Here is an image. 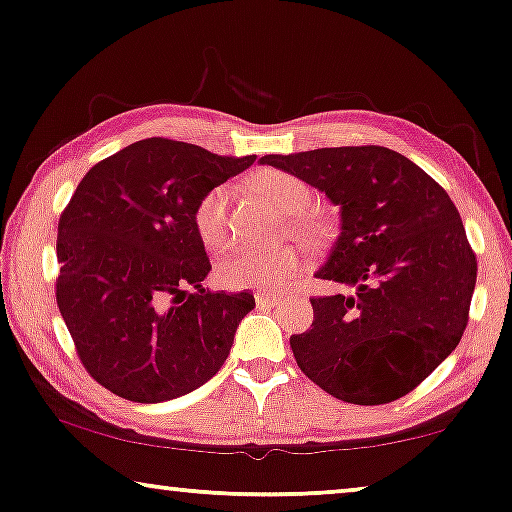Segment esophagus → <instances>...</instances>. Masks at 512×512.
<instances>
[{
    "label": "esophagus",
    "mask_w": 512,
    "mask_h": 512,
    "mask_svg": "<svg viewBox=\"0 0 512 512\" xmlns=\"http://www.w3.org/2000/svg\"><path fill=\"white\" fill-rule=\"evenodd\" d=\"M279 300H282V296H275V293H263V291L256 293V303L258 305H277Z\"/></svg>",
    "instance_id": "obj_1"
}]
</instances>
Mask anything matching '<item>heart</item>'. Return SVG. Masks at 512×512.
<instances>
[{
    "instance_id": "b5f03b06",
    "label": "heart",
    "mask_w": 512,
    "mask_h": 512,
    "mask_svg": "<svg viewBox=\"0 0 512 512\" xmlns=\"http://www.w3.org/2000/svg\"><path fill=\"white\" fill-rule=\"evenodd\" d=\"M256 193L279 214H303L312 202V191L305 181L293 174L268 170L251 181ZM233 200V188L214 186L198 200L193 209V226L198 230L207 249L226 247L230 237L228 207ZM293 230L300 235H312L310 221H293ZM305 254L293 244L277 247H240L223 258L219 265V279L230 289H254L263 293L284 291L300 272L305 270Z\"/></svg>"
}]
</instances>
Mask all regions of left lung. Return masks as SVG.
<instances>
[{
	"mask_svg": "<svg viewBox=\"0 0 512 512\" xmlns=\"http://www.w3.org/2000/svg\"><path fill=\"white\" fill-rule=\"evenodd\" d=\"M261 163L340 207V237L317 277L354 291L312 298V328L291 335L298 368L345 403L405 396L452 354L468 324L478 261L450 195L384 146H335Z\"/></svg>",
	"mask_w": 512,
	"mask_h": 512,
	"instance_id": "8db88e82",
	"label": "left lung"
}]
</instances>
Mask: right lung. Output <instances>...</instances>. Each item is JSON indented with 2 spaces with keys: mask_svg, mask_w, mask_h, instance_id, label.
I'll return each mask as SVG.
<instances>
[{
  "mask_svg": "<svg viewBox=\"0 0 512 512\" xmlns=\"http://www.w3.org/2000/svg\"><path fill=\"white\" fill-rule=\"evenodd\" d=\"M256 156L142 139L90 167L58 223L55 298L90 377L135 403L191 394L219 373L251 293H212L193 209Z\"/></svg>",
  "mask_w": 512,
  "mask_h": 512,
  "instance_id": "right-lung-1",
  "label": "right lung"
}]
</instances>
